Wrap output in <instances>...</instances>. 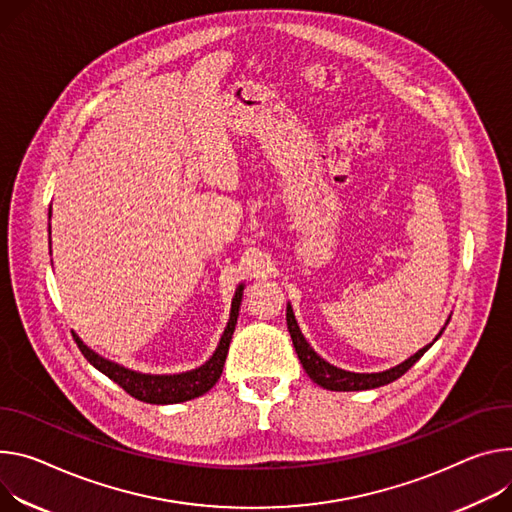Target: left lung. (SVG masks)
Here are the masks:
<instances>
[{
    "mask_svg": "<svg viewBox=\"0 0 512 512\" xmlns=\"http://www.w3.org/2000/svg\"><path fill=\"white\" fill-rule=\"evenodd\" d=\"M286 320H288V329H290V335H292V343L296 347V353H298V359H300L304 371L310 376L312 382H316L318 386L327 388V390H333V392H355V390H371V388L386 386V384L398 380L400 376H404L406 371L418 359H421L427 353V349L433 345L431 343V345L423 347L421 351H416L412 357H408L404 363H400V365H396L388 371H382V374H353V371L339 369V367L327 363L322 357H318L314 353V349L306 343V339L302 337V333L298 329V322L294 318V312H292L290 304H288V310H286ZM441 333L437 337H441Z\"/></svg>",
    "mask_w": 512,
    "mask_h": 512,
    "instance_id": "left-lung-1",
    "label": "left lung"
}]
</instances>
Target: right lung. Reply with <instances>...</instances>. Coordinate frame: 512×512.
<instances>
[{
	"label": "right lung",
	"instance_id": "right-lung-1",
	"mask_svg": "<svg viewBox=\"0 0 512 512\" xmlns=\"http://www.w3.org/2000/svg\"><path fill=\"white\" fill-rule=\"evenodd\" d=\"M49 216H51V210H49ZM241 296H243V286H239L235 298H232L230 320L226 324L224 335L220 339V345H218L216 353L202 367H198L194 371H185V374H177V376L138 374V371H132V369H126L118 363H112V361L100 357L98 353H94L91 349H87L77 335H73V339H75L79 351L83 353V357L96 369H100L104 376H108L112 382H116L132 398L141 400V402H149V404L185 402V400H192V398H198V396L206 394L220 380L222 367H224V361H226V353H228V345H230L232 333H235Z\"/></svg>",
	"mask_w": 512,
	"mask_h": 512
}]
</instances>
